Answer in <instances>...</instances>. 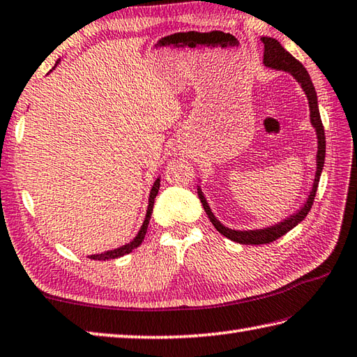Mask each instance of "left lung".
I'll use <instances>...</instances> for the list:
<instances>
[{
	"label": "left lung",
	"instance_id": "left-lung-1",
	"mask_svg": "<svg viewBox=\"0 0 357 357\" xmlns=\"http://www.w3.org/2000/svg\"><path fill=\"white\" fill-rule=\"evenodd\" d=\"M264 43V66L268 68H275V70H281V71H287L295 79L300 82V86L303 87L304 93L307 96L309 101V111H310V123L315 128L317 132V139H319V151H317V172H315V179L312 184V190H310L309 197L306 199V203L301 207L300 211L294 215L287 217L286 220H282L278 225L270 226V228H264V229H252V231H236V229H229L223 226L218 222L213 215L209 204L201 192L199 185H198V197L201 199V204H203L204 211L207 213V217L212 222V225L215 226V229L223 234L225 237H228L229 241L242 243V245H264V243H270L276 241V238L282 237L284 234H287L290 229H294L298 223H301L304 218L310 211V207L314 204L315 199V193H317V187H319V181H320V174L323 170V165H325V154H326V139H325V128H323V123L320 119V111H319V101H317V93L314 89V84L310 81V76L306 71V68L303 67V63L300 61H296L294 56H291L289 51L282 48V45L276 40V38L271 37H262L261 38Z\"/></svg>",
	"mask_w": 357,
	"mask_h": 357
}]
</instances>
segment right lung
<instances>
[{"mask_svg":"<svg viewBox=\"0 0 357 357\" xmlns=\"http://www.w3.org/2000/svg\"><path fill=\"white\" fill-rule=\"evenodd\" d=\"M56 66H57V62H56ZM159 187H160V179L158 178L156 181H154L153 189H151V192H150V201H148V209H146L145 222H144V225H142L139 234L135 236L134 241L126 243V245L120 246V248H116V250H111V251L101 252V255H92V256H89L90 259H93V261H107V259H116V257H121V256H125V255H129V252H131L132 250L137 248V246L142 243V241H144V238H145L148 223H150V218H151V213H153L154 198H156V195H158Z\"/></svg>","mask_w":357,"mask_h":357,"instance_id":"add662e5","label":"right lung"}]
</instances>
